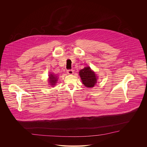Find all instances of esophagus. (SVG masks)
I'll use <instances>...</instances> for the list:
<instances>
[{
    "instance_id": "obj_1",
    "label": "esophagus",
    "mask_w": 147,
    "mask_h": 147,
    "mask_svg": "<svg viewBox=\"0 0 147 147\" xmlns=\"http://www.w3.org/2000/svg\"><path fill=\"white\" fill-rule=\"evenodd\" d=\"M67 73L68 74H70V75H71V74H73V70H67Z\"/></svg>"
}]
</instances>
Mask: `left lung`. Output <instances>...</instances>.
Returning a JSON list of instances; mask_svg holds the SVG:
<instances>
[{
	"mask_svg": "<svg viewBox=\"0 0 147 147\" xmlns=\"http://www.w3.org/2000/svg\"><path fill=\"white\" fill-rule=\"evenodd\" d=\"M79 76L83 84L87 88H92L97 83L98 77L89 67H85L80 70Z\"/></svg>",
	"mask_w": 147,
	"mask_h": 147,
	"instance_id": "left-lung-1",
	"label": "left lung"
}]
</instances>
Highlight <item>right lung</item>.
<instances>
[{
	"instance_id": "add662e5",
	"label": "right lung",
	"mask_w": 147,
	"mask_h": 147,
	"mask_svg": "<svg viewBox=\"0 0 147 147\" xmlns=\"http://www.w3.org/2000/svg\"><path fill=\"white\" fill-rule=\"evenodd\" d=\"M58 78L57 76H56L55 74H50L49 75V84L51 85H56V83L57 82Z\"/></svg>"
}]
</instances>
